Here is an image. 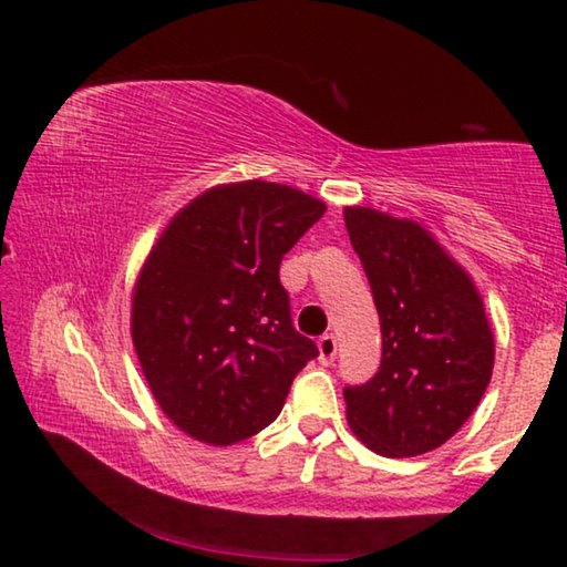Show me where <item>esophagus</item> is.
I'll return each instance as SVG.
<instances>
[{
  "label": "esophagus",
  "instance_id": "obj_1",
  "mask_svg": "<svg viewBox=\"0 0 567 567\" xmlns=\"http://www.w3.org/2000/svg\"><path fill=\"white\" fill-rule=\"evenodd\" d=\"M318 350H320V360L324 364H330L334 360V354H338V340H334V334H322L318 340Z\"/></svg>",
  "mask_w": 567,
  "mask_h": 567
}]
</instances>
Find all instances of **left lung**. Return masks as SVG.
<instances>
[{
  "instance_id": "1",
  "label": "left lung",
  "mask_w": 567,
  "mask_h": 567,
  "mask_svg": "<svg viewBox=\"0 0 567 567\" xmlns=\"http://www.w3.org/2000/svg\"><path fill=\"white\" fill-rule=\"evenodd\" d=\"M382 332L375 375L342 390L348 422L388 457L430 453L473 415L493 375L495 342L470 277L410 219L344 209Z\"/></svg>"
}]
</instances>
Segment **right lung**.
Wrapping results in <instances>:
<instances>
[{
    "instance_id": "add662e5",
    "label": "right lung",
    "mask_w": 567,
    "mask_h": 567,
    "mask_svg": "<svg viewBox=\"0 0 567 567\" xmlns=\"http://www.w3.org/2000/svg\"><path fill=\"white\" fill-rule=\"evenodd\" d=\"M322 215L300 189L249 179L192 199L152 247L132 340L152 395L187 435L233 445L260 433L320 354L295 330L280 265Z\"/></svg>"
}]
</instances>
